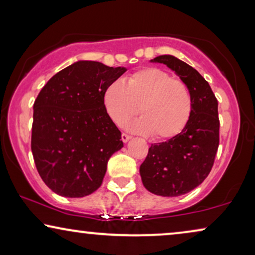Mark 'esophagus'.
Wrapping results in <instances>:
<instances>
[{
	"instance_id": "obj_1",
	"label": "esophagus",
	"mask_w": 255,
	"mask_h": 255,
	"mask_svg": "<svg viewBox=\"0 0 255 255\" xmlns=\"http://www.w3.org/2000/svg\"><path fill=\"white\" fill-rule=\"evenodd\" d=\"M131 139V135L128 134V133H122V140H123L124 142L128 141Z\"/></svg>"
}]
</instances>
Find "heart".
<instances>
[{"label": "heart", "instance_id": "b5f03b06", "mask_svg": "<svg viewBox=\"0 0 255 255\" xmlns=\"http://www.w3.org/2000/svg\"><path fill=\"white\" fill-rule=\"evenodd\" d=\"M103 104L108 116L117 125L124 124L139 111L141 117L130 128L151 133L159 140L179 135L193 113V99L186 83L155 67L132 73L125 85L111 82L103 93Z\"/></svg>", "mask_w": 255, "mask_h": 255}]
</instances>
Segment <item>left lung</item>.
<instances>
[{"mask_svg": "<svg viewBox=\"0 0 255 255\" xmlns=\"http://www.w3.org/2000/svg\"><path fill=\"white\" fill-rule=\"evenodd\" d=\"M152 61L173 69L186 83L193 113L179 135L151 145L140 176L152 194L180 196L200 186L214 166L219 145L218 102L207 80L184 61L173 55H159Z\"/></svg>", "mask_w": 255, "mask_h": 255, "instance_id": "obj_1", "label": "left lung"}]
</instances>
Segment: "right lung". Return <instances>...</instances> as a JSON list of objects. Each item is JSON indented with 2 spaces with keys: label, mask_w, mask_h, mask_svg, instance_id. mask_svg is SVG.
<instances>
[{
  "label": "right lung",
  "mask_w": 255,
  "mask_h": 255,
  "mask_svg": "<svg viewBox=\"0 0 255 255\" xmlns=\"http://www.w3.org/2000/svg\"><path fill=\"white\" fill-rule=\"evenodd\" d=\"M124 67L78 61L48 80L33 104L31 149L45 184L65 197L99 189L110 156L123 147L103 93Z\"/></svg>",
  "instance_id": "obj_1"
}]
</instances>
